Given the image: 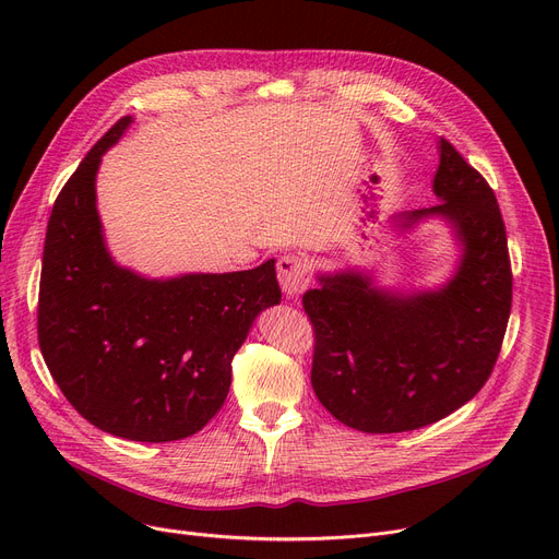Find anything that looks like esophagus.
I'll return each instance as SVG.
<instances>
[{"label": "esophagus", "instance_id": "esophagus-1", "mask_svg": "<svg viewBox=\"0 0 559 559\" xmlns=\"http://www.w3.org/2000/svg\"><path fill=\"white\" fill-rule=\"evenodd\" d=\"M278 283L287 297H297L308 287V272L301 255L287 253L278 260Z\"/></svg>", "mask_w": 559, "mask_h": 559}]
</instances>
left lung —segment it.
<instances>
[{
    "instance_id": "left-lung-1",
    "label": "left lung",
    "mask_w": 559,
    "mask_h": 559,
    "mask_svg": "<svg viewBox=\"0 0 559 559\" xmlns=\"http://www.w3.org/2000/svg\"><path fill=\"white\" fill-rule=\"evenodd\" d=\"M432 190L444 201L405 213L403 226L428 215L453 222L464 255L451 283L396 297L346 272L304 295L312 390L348 428L405 432L444 419L480 392L501 354L512 267L496 194L444 138Z\"/></svg>"
}]
</instances>
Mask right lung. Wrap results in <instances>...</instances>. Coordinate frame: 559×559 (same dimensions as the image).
<instances>
[{
  "instance_id": "right-lung-1",
  "label": "right lung",
  "mask_w": 559,
  "mask_h": 559,
  "mask_svg": "<svg viewBox=\"0 0 559 559\" xmlns=\"http://www.w3.org/2000/svg\"><path fill=\"white\" fill-rule=\"evenodd\" d=\"M117 120L56 197L38 295V342L76 413L115 437L174 442L226 401L230 362L260 310L281 301L274 260L230 274L142 278L108 255L95 209Z\"/></svg>"
}]
</instances>
